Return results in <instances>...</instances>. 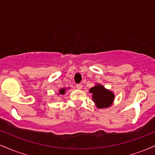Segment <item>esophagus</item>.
<instances>
[{
  "instance_id": "esophagus-1",
  "label": "esophagus",
  "mask_w": 155,
  "mask_h": 155,
  "mask_svg": "<svg viewBox=\"0 0 155 155\" xmlns=\"http://www.w3.org/2000/svg\"><path fill=\"white\" fill-rule=\"evenodd\" d=\"M76 88L78 89H81V87H82V84H76Z\"/></svg>"
}]
</instances>
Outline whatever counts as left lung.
Instances as JSON below:
<instances>
[{
	"instance_id": "left-lung-1",
	"label": "left lung",
	"mask_w": 155,
	"mask_h": 155,
	"mask_svg": "<svg viewBox=\"0 0 155 155\" xmlns=\"http://www.w3.org/2000/svg\"><path fill=\"white\" fill-rule=\"evenodd\" d=\"M92 95V100L97 108H106L111 106L114 99V95L109 90H106L102 85H96L90 90Z\"/></svg>"
}]
</instances>
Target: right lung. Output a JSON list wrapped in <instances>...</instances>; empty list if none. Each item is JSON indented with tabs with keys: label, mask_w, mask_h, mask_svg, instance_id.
<instances>
[{
	"label": "right lung",
	"mask_w": 155,
	"mask_h": 155,
	"mask_svg": "<svg viewBox=\"0 0 155 155\" xmlns=\"http://www.w3.org/2000/svg\"><path fill=\"white\" fill-rule=\"evenodd\" d=\"M65 89H61V90H60L59 91V94H65Z\"/></svg>",
	"instance_id": "right-lung-1"
}]
</instances>
